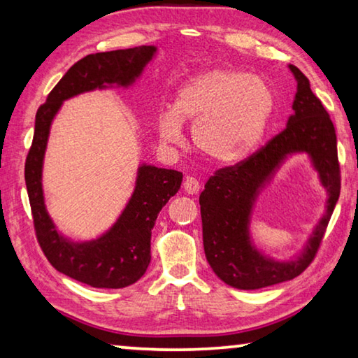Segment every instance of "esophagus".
I'll list each match as a JSON object with an SVG mask.
<instances>
[{"mask_svg": "<svg viewBox=\"0 0 358 358\" xmlns=\"http://www.w3.org/2000/svg\"><path fill=\"white\" fill-rule=\"evenodd\" d=\"M183 187L187 194H197L199 189H201V183L194 177H186L183 181Z\"/></svg>", "mask_w": 358, "mask_h": 358, "instance_id": "34e87169", "label": "esophagus"}]
</instances>
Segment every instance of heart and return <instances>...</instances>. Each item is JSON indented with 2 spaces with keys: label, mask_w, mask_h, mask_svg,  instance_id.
Listing matches in <instances>:
<instances>
[{
  "label": "heart",
  "mask_w": 358,
  "mask_h": 358,
  "mask_svg": "<svg viewBox=\"0 0 358 358\" xmlns=\"http://www.w3.org/2000/svg\"><path fill=\"white\" fill-rule=\"evenodd\" d=\"M275 108L264 78L230 69H211L178 90L172 110L157 117L162 141L180 143L181 121L194 126L196 147L210 159L234 162L257 147Z\"/></svg>",
  "instance_id": "b5f03b06"
}]
</instances>
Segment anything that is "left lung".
Segmentation results:
<instances>
[{"instance_id":"8db88e82","label":"left lung","mask_w":358,"mask_h":358,"mask_svg":"<svg viewBox=\"0 0 358 358\" xmlns=\"http://www.w3.org/2000/svg\"><path fill=\"white\" fill-rule=\"evenodd\" d=\"M290 71L299 82V90L294 101L295 113L289 118L286 129L237 164L217 169L199 197L205 256L217 278L237 289L273 286L301 275L316 257L341 191L335 126L322 102L311 92L306 76L294 64H290ZM294 150L312 155L331 199L324 220L315 231L303 256L294 263L278 264L265 259L250 246L247 220L258 187L282 157Z\"/></svg>"}]
</instances>
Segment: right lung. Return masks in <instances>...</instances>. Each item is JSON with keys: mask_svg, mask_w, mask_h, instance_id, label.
<instances>
[{"mask_svg": "<svg viewBox=\"0 0 358 358\" xmlns=\"http://www.w3.org/2000/svg\"><path fill=\"white\" fill-rule=\"evenodd\" d=\"M155 50V47L142 45L93 53L78 59L53 87L36 113L33 143L25 161V181L36 238L52 266L92 287L121 289L141 280L151 259V229L161 208L180 189L183 173L173 169L142 166L134 194L117 224L99 240L69 243L57 234L42 196L41 173L48 129L64 99L104 85L131 83Z\"/></svg>", "mask_w": 358, "mask_h": 358, "instance_id": "1", "label": "right lung"}]
</instances>
